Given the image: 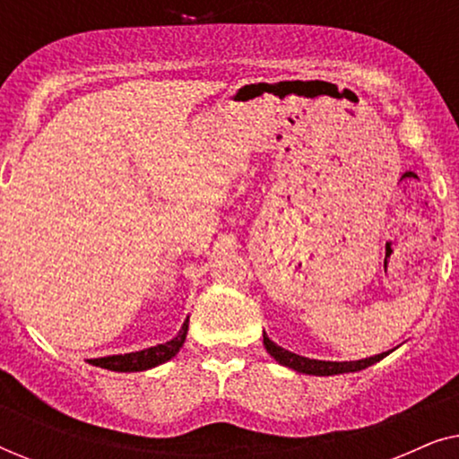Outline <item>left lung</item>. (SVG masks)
Instances as JSON below:
<instances>
[{"instance_id":"1","label":"left lung","mask_w":459,"mask_h":459,"mask_svg":"<svg viewBox=\"0 0 459 459\" xmlns=\"http://www.w3.org/2000/svg\"><path fill=\"white\" fill-rule=\"evenodd\" d=\"M263 344H265L267 353L272 355L275 361L281 363V366L297 369L300 374H311V376H334V374L359 372V369L374 366L376 361L385 359V357L391 353V351H388V353L366 357V359H359V361H319V359H309V357H300L297 353H290V351L278 347L273 341H269L265 332H263Z\"/></svg>"}]
</instances>
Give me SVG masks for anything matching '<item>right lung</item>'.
Segmentation results:
<instances>
[{
    "label": "right lung",
    "instance_id": "1",
    "mask_svg": "<svg viewBox=\"0 0 459 459\" xmlns=\"http://www.w3.org/2000/svg\"><path fill=\"white\" fill-rule=\"evenodd\" d=\"M187 322L181 325L179 334L171 338L165 344H156V347L135 351V353H125V355H108V357H98V359H87L91 366L110 369V372H143V369L156 368L160 363H165L179 353V349L184 347L186 334H187Z\"/></svg>",
    "mask_w": 459,
    "mask_h": 459
}]
</instances>
